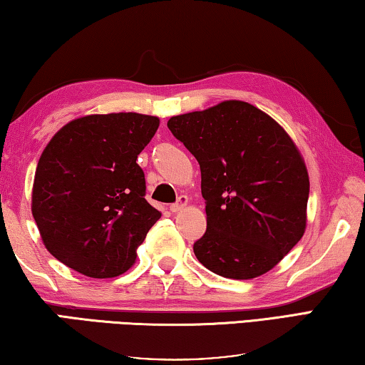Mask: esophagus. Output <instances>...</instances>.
I'll list each match as a JSON object with an SVG mask.
<instances>
[{"label":"esophagus","instance_id":"obj_1","mask_svg":"<svg viewBox=\"0 0 365 365\" xmlns=\"http://www.w3.org/2000/svg\"><path fill=\"white\" fill-rule=\"evenodd\" d=\"M187 205H188V196L182 195L180 198L177 200V203L170 205V211H172V212H178V211H182L183 207H187Z\"/></svg>","mask_w":365,"mask_h":365}]
</instances>
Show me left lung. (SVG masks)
<instances>
[{
	"mask_svg": "<svg viewBox=\"0 0 365 365\" xmlns=\"http://www.w3.org/2000/svg\"><path fill=\"white\" fill-rule=\"evenodd\" d=\"M167 126L201 170L206 232L198 262L229 279H253L284 258L307 225L309 172L286 130L252 103L224 101Z\"/></svg>",
	"mask_w": 365,
	"mask_h": 365,
	"instance_id": "obj_1",
	"label": "left lung"
}]
</instances>
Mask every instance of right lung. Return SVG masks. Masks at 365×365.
Instances as JSON below:
<instances>
[{"mask_svg": "<svg viewBox=\"0 0 365 365\" xmlns=\"http://www.w3.org/2000/svg\"><path fill=\"white\" fill-rule=\"evenodd\" d=\"M153 115L120 112L71 120L45 146L32 216L47 250L78 273L106 279L128 271L160 211L144 200L136 159L159 128Z\"/></svg>", "mask_w": 365, "mask_h": 365, "instance_id": "add662e5", "label": "right lung"}]
</instances>
